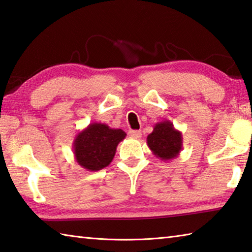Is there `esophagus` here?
Returning a JSON list of instances; mask_svg holds the SVG:
<instances>
[{
  "mask_svg": "<svg viewBox=\"0 0 252 252\" xmlns=\"http://www.w3.org/2000/svg\"><path fill=\"white\" fill-rule=\"evenodd\" d=\"M129 135L133 139H140L142 136V133H141V131H138V130H131L129 132Z\"/></svg>",
  "mask_w": 252,
  "mask_h": 252,
  "instance_id": "1",
  "label": "esophagus"
}]
</instances>
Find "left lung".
Listing matches in <instances>:
<instances>
[{
  "instance_id": "left-lung-1",
  "label": "left lung",
  "mask_w": 252,
  "mask_h": 252,
  "mask_svg": "<svg viewBox=\"0 0 252 252\" xmlns=\"http://www.w3.org/2000/svg\"><path fill=\"white\" fill-rule=\"evenodd\" d=\"M146 143L152 153L162 161L177 158L183 149L182 132L176 130L170 120L155 123L152 133L146 138Z\"/></svg>"
}]
</instances>
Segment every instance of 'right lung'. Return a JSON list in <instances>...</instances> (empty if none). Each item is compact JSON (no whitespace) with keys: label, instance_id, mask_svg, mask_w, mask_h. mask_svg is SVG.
Instances as JSON below:
<instances>
[{"label":"right lung","instance_id":"right-lung-1","mask_svg":"<svg viewBox=\"0 0 252 252\" xmlns=\"http://www.w3.org/2000/svg\"><path fill=\"white\" fill-rule=\"evenodd\" d=\"M126 136L121 129H111L104 123H90L76 135L72 143L76 162L87 171L102 170L112 162L118 144Z\"/></svg>","mask_w":252,"mask_h":252}]
</instances>
